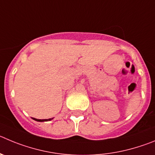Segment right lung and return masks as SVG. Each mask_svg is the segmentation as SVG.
I'll return each mask as SVG.
<instances>
[{
    "mask_svg": "<svg viewBox=\"0 0 155 155\" xmlns=\"http://www.w3.org/2000/svg\"><path fill=\"white\" fill-rule=\"evenodd\" d=\"M35 120H37V121H40V122H42V121H48V120H52L53 118H49V119H36L35 117H32Z\"/></svg>",
    "mask_w": 155,
    "mask_h": 155,
    "instance_id": "1",
    "label": "right lung"
}]
</instances>
